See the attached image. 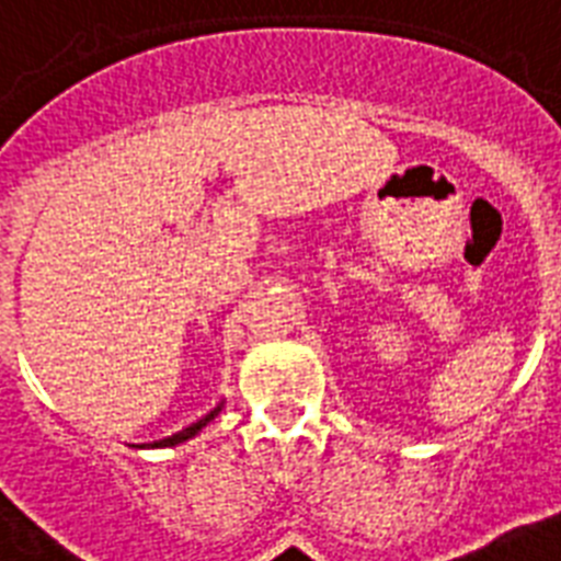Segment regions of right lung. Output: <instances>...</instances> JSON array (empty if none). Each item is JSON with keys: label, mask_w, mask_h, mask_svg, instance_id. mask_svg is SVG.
<instances>
[{"label": "right lung", "mask_w": 561, "mask_h": 561, "mask_svg": "<svg viewBox=\"0 0 561 561\" xmlns=\"http://www.w3.org/2000/svg\"><path fill=\"white\" fill-rule=\"evenodd\" d=\"M218 412H221V407H216V409H213V412H209V414H204L202 421L190 423V426H186V430L175 432V435H170V438H163V440H154L152 446H175V444H184L186 438H193V435H198V432H202L204 426H207V423L213 421V417H216Z\"/></svg>", "instance_id": "1"}]
</instances>
